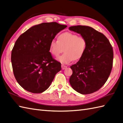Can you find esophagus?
Returning a JSON list of instances; mask_svg holds the SVG:
<instances>
[{"mask_svg": "<svg viewBox=\"0 0 123 123\" xmlns=\"http://www.w3.org/2000/svg\"><path fill=\"white\" fill-rule=\"evenodd\" d=\"M67 67L66 66H65V65H62V69H65Z\"/></svg>", "mask_w": 123, "mask_h": 123, "instance_id": "esophagus-1", "label": "esophagus"}]
</instances>
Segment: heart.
<instances>
[{
	"label": "heart",
	"instance_id": "b5f03b06",
	"mask_svg": "<svg viewBox=\"0 0 123 123\" xmlns=\"http://www.w3.org/2000/svg\"><path fill=\"white\" fill-rule=\"evenodd\" d=\"M87 40L83 36L70 32L60 34L57 40H52L50 43L49 50L51 55L57 57L64 50V54L58 57L57 60L62 64H68L82 58L85 53Z\"/></svg>",
	"mask_w": 123,
	"mask_h": 123
}]
</instances>
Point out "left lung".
<instances>
[{"mask_svg":"<svg viewBox=\"0 0 123 123\" xmlns=\"http://www.w3.org/2000/svg\"><path fill=\"white\" fill-rule=\"evenodd\" d=\"M70 31L80 34L87 40L84 56L70 66L73 74L69 78L72 88L86 95L97 91L105 84L113 67V50L104 35L86 26L70 27Z\"/></svg>","mask_w":123,"mask_h":123,"instance_id":"left-lung-1","label":"left lung"}]
</instances>
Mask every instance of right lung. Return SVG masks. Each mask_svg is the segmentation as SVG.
Segmentation results:
<instances>
[{"mask_svg": "<svg viewBox=\"0 0 123 123\" xmlns=\"http://www.w3.org/2000/svg\"><path fill=\"white\" fill-rule=\"evenodd\" d=\"M66 25L56 22L43 23L31 27L16 40L11 60L18 83L27 91H45L61 70V62L55 60L49 50L50 42Z\"/></svg>", "mask_w": 123, "mask_h": 123, "instance_id": "1", "label": "right lung"}]
</instances>
